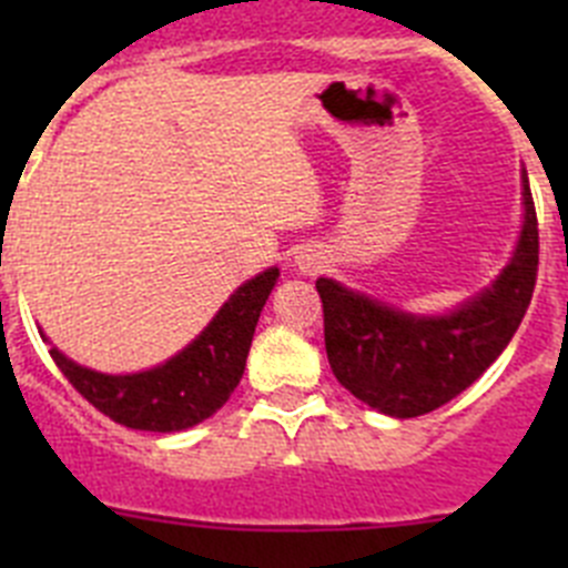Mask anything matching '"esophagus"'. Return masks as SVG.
<instances>
[{
	"label": "esophagus",
	"instance_id": "esophagus-1",
	"mask_svg": "<svg viewBox=\"0 0 568 568\" xmlns=\"http://www.w3.org/2000/svg\"><path fill=\"white\" fill-rule=\"evenodd\" d=\"M321 264H324V261H321V255L315 253V250H304V253L298 255L301 273H318Z\"/></svg>",
	"mask_w": 568,
	"mask_h": 568
}]
</instances>
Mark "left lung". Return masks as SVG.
<instances>
[{
	"mask_svg": "<svg viewBox=\"0 0 568 568\" xmlns=\"http://www.w3.org/2000/svg\"><path fill=\"white\" fill-rule=\"evenodd\" d=\"M538 278V215L524 170V227L491 287L444 315H415L318 278L324 344L335 378L393 418L449 404L491 366L518 333Z\"/></svg>",
	"mask_w": 568,
	"mask_h": 568,
	"instance_id": "obj_1",
	"label": "left lung"
}]
</instances>
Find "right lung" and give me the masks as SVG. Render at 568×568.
I'll use <instances>...</instances> for the list:
<instances>
[{"mask_svg":"<svg viewBox=\"0 0 568 568\" xmlns=\"http://www.w3.org/2000/svg\"><path fill=\"white\" fill-rule=\"evenodd\" d=\"M275 281L278 267L244 281L182 353L144 373H97L70 361L57 346L50 349V358L57 361L64 378L115 424L144 433H182L222 409L239 386L255 324Z\"/></svg>","mask_w":568,"mask_h":568,"instance_id":"right-lung-1","label":"right lung"}]
</instances>
